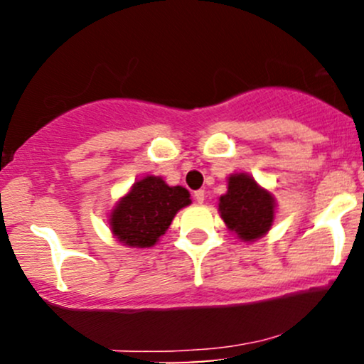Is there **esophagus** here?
I'll use <instances>...</instances> for the list:
<instances>
[{
    "mask_svg": "<svg viewBox=\"0 0 364 364\" xmlns=\"http://www.w3.org/2000/svg\"><path fill=\"white\" fill-rule=\"evenodd\" d=\"M193 196H195L196 202L203 203V200H205V191H203V190H196L195 193H193Z\"/></svg>",
    "mask_w": 364,
    "mask_h": 364,
    "instance_id": "esophagus-1",
    "label": "esophagus"
}]
</instances>
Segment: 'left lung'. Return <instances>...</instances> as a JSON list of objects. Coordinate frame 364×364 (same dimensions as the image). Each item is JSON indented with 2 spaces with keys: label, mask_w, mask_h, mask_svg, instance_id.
Listing matches in <instances>:
<instances>
[{
  "label": "left lung",
  "mask_w": 364,
  "mask_h": 364,
  "mask_svg": "<svg viewBox=\"0 0 364 364\" xmlns=\"http://www.w3.org/2000/svg\"><path fill=\"white\" fill-rule=\"evenodd\" d=\"M275 207L272 191L258 185L248 173L229 174L228 191L219 198L220 219L245 243H253L270 231Z\"/></svg>",
  "instance_id": "obj_1"
}]
</instances>
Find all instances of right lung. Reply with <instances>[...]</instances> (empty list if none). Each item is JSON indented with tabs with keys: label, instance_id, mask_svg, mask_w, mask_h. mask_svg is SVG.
Masks as SVG:
<instances>
[{
	"label": "right lung",
	"instance_id": "add662e5",
	"mask_svg": "<svg viewBox=\"0 0 364 364\" xmlns=\"http://www.w3.org/2000/svg\"><path fill=\"white\" fill-rule=\"evenodd\" d=\"M191 203L190 191L169 186L161 176H145L109 212L112 237L128 248H150L166 235L174 215Z\"/></svg>",
	"mask_w": 364,
	"mask_h": 364
}]
</instances>
